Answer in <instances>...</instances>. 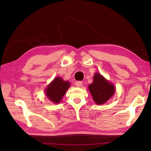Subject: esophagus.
I'll list each match as a JSON object with an SVG mask.
<instances>
[{"label": "esophagus", "instance_id": "esophagus-1", "mask_svg": "<svg viewBox=\"0 0 151 151\" xmlns=\"http://www.w3.org/2000/svg\"><path fill=\"white\" fill-rule=\"evenodd\" d=\"M75 85L77 87H81L82 85H83V83H82L81 81H76L75 83Z\"/></svg>", "mask_w": 151, "mask_h": 151}]
</instances>
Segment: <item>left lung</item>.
I'll use <instances>...</instances> for the list:
<instances>
[{
    "instance_id": "obj_1",
    "label": "left lung",
    "mask_w": 151,
    "mask_h": 151,
    "mask_svg": "<svg viewBox=\"0 0 151 151\" xmlns=\"http://www.w3.org/2000/svg\"><path fill=\"white\" fill-rule=\"evenodd\" d=\"M88 87L96 104L105 103L115 93L114 86L98 73L94 74L93 83L90 84Z\"/></svg>"
}]
</instances>
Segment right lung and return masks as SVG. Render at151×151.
I'll list each match as a JSON object with an SVG mask.
<instances>
[{
    "label": "right lung",
    "mask_w": 151,
    "mask_h": 151,
    "mask_svg": "<svg viewBox=\"0 0 151 151\" xmlns=\"http://www.w3.org/2000/svg\"><path fill=\"white\" fill-rule=\"evenodd\" d=\"M70 86L69 82L63 81L62 78L57 76L46 88V96L52 103H59Z\"/></svg>",
    "instance_id": "obj_1"
}]
</instances>
